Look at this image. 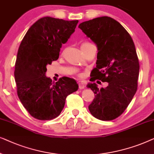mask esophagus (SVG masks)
<instances>
[{"mask_svg":"<svg viewBox=\"0 0 154 154\" xmlns=\"http://www.w3.org/2000/svg\"><path fill=\"white\" fill-rule=\"evenodd\" d=\"M85 87V85H84V83H79V89H83Z\"/></svg>","mask_w":154,"mask_h":154,"instance_id":"esophagus-1","label":"esophagus"}]
</instances>
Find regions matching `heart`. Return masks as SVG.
<instances>
[{"label": "heart", "instance_id": "heart-1", "mask_svg": "<svg viewBox=\"0 0 154 154\" xmlns=\"http://www.w3.org/2000/svg\"><path fill=\"white\" fill-rule=\"evenodd\" d=\"M92 45L91 43H90L89 42H84L82 43V48H84V47L88 46V45Z\"/></svg>", "mask_w": 154, "mask_h": 154}]
</instances>
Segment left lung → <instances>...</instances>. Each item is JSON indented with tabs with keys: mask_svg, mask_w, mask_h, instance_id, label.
Masks as SVG:
<instances>
[{
	"mask_svg": "<svg viewBox=\"0 0 154 154\" xmlns=\"http://www.w3.org/2000/svg\"><path fill=\"white\" fill-rule=\"evenodd\" d=\"M79 28L98 47L97 66L90 81L108 82L100 89L96 83L88 84L95 94L88 109L100 120H114L126 109L137 90L140 63L135 44L123 26L111 17H97Z\"/></svg>",
	"mask_w": 154,
	"mask_h": 154,
	"instance_id": "left-lung-1",
	"label": "left lung"
}]
</instances>
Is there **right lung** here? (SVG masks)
I'll list each match as a JSON object with an SVG mask.
<instances>
[{
	"label": "right lung",
	"instance_id": "add662e5",
	"mask_svg": "<svg viewBox=\"0 0 154 154\" xmlns=\"http://www.w3.org/2000/svg\"><path fill=\"white\" fill-rule=\"evenodd\" d=\"M78 22L42 17L30 27L21 40L14 72L17 96L35 119L47 121L57 117L66 97L78 89L74 79L63 77L54 83L45 76L47 65L58 59L62 44L74 33Z\"/></svg>",
	"mask_w": 154,
	"mask_h": 154
}]
</instances>
